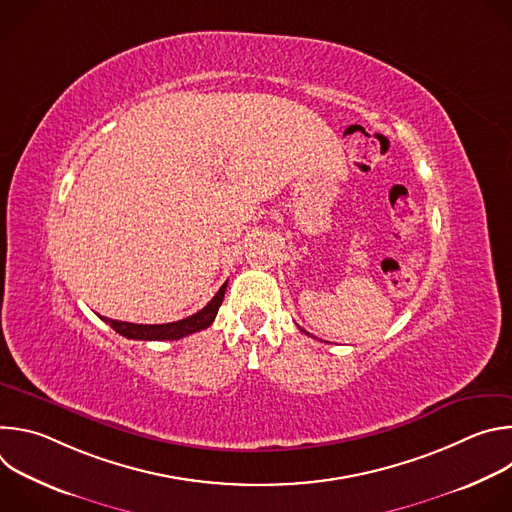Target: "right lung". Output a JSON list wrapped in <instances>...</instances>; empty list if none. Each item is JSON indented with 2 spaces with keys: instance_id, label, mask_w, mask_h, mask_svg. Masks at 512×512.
<instances>
[{
  "instance_id": "right-lung-1",
  "label": "right lung",
  "mask_w": 512,
  "mask_h": 512,
  "mask_svg": "<svg viewBox=\"0 0 512 512\" xmlns=\"http://www.w3.org/2000/svg\"><path fill=\"white\" fill-rule=\"evenodd\" d=\"M227 283L229 281H225L221 285V289L216 291V296L200 312H196V314H192L184 320H178V322H170V324H131V322H119V320H111V318H103V316L101 318L117 334H121L125 338H131V340H180L188 334H194V332H200V330L208 328L214 322L216 312L223 304Z\"/></svg>"
}]
</instances>
